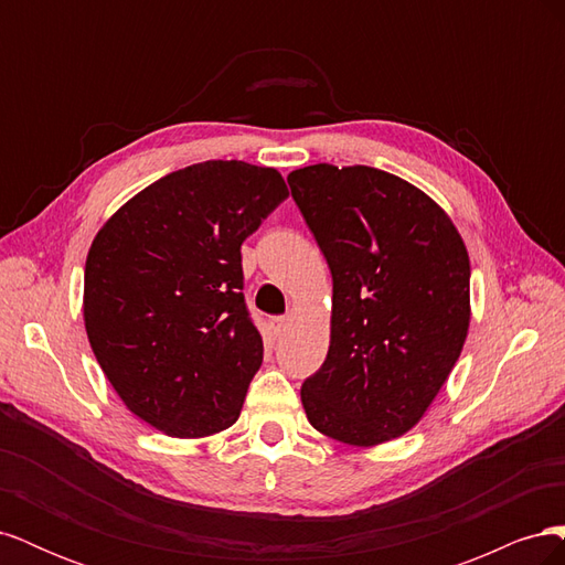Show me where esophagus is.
<instances>
[{"label":"esophagus","mask_w":565,"mask_h":565,"mask_svg":"<svg viewBox=\"0 0 565 565\" xmlns=\"http://www.w3.org/2000/svg\"><path fill=\"white\" fill-rule=\"evenodd\" d=\"M268 324H270V332L276 334V337H280L289 328V318L287 316H276V318H270Z\"/></svg>","instance_id":"obj_1"}]
</instances>
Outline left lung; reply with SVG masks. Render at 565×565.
Segmentation results:
<instances>
[{
	"mask_svg": "<svg viewBox=\"0 0 565 565\" xmlns=\"http://www.w3.org/2000/svg\"><path fill=\"white\" fill-rule=\"evenodd\" d=\"M332 273L324 363L301 384L313 429L380 446L422 419L469 330V254L448 214L382 169L311 164L287 177Z\"/></svg>",
	"mask_w": 565,
	"mask_h": 565,
	"instance_id": "obj_1",
	"label": "left lung"
}]
</instances>
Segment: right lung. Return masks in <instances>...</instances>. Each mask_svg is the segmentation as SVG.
I'll return each mask as SVG.
<instances>
[{"mask_svg":"<svg viewBox=\"0 0 565 565\" xmlns=\"http://www.w3.org/2000/svg\"><path fill=\"white\" fill-rule=\"evenodd\" d=\"M287 195L276 169L207 160L150 183L94 237L89 344L117 396L167 436L202 438L241 417L264 361L241 245Z\"/></svg>","mask_w":565,"mask_h":565,"instance_id":"right-lung-1","label":"right lung"}]
</instances>
